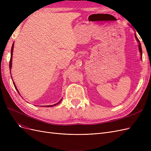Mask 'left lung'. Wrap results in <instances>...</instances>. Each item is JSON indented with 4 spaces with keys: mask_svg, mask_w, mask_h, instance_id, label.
<instances>
[{
    "mask_svg": "<svg viewBox=\"0 0 151 151\" xmlns=\"http://www.w3.org/2000/svg\"><path fill=\"white\" fill-rule=\"evenodd\" d=\"M135 38H136L137 41V42L139 43V52H140V58H141V59H142V50L141 44H140V41L139 40L138 38L137 37V35H136L135 33Z\"/></svg>",
    "mask_w": 151,
    "mask_h": 151,
    "instance_id": "8db88e82",
    "label": "left lung"
}]
</instances>
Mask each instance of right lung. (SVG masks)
Returning <instances> with one entry per match:
<instances>
[{
  "label": "right lung",
  "mask_w": 151,
  "mask_h": 151,
  "mask_svg": "<svg viewBox=\"0 0 151 151\" xmlns=\"http://www.w3.org/2000/svg\"><path fill=\"white\" fill-rule=\"evenodd\" d=\"M14 42L13 43V44H12V48H11V60H10V62H9V68H10V72H11V68H12V53H13V49H14ZM11 78H12V76H11ZM13 84H14V87H15V88L16 89V90H17V91L18 92V93L19 94V91H18V90H17V88H16V84H15V83H14V82H13ZM62 100V98L60 100V101H59L57 103H56V104H52V105H49V106H46V107H52V106H56L57 104H59L60 103V102H61V101Z\"/></svg>",
  "instance_id": "add662e5"
}]
</instances>
